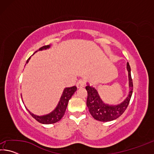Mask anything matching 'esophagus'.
I'll list each match as a JSON object with an SVG mask.
<instances>
[{
    "label": "esophagus",
    "mask_w": 154,
    "mask_h": 154,
    "mask_svg": "<svg viewBox=\"0 0 154 154\" xmlns=\"http://www.w3.org/2000/svg\"><path fill=\"white\" fill-rule=\"evenodd\" d=\"M84 85H85V82H84V81L82 79L79 80L77 83V88H82L84 87Z\"/></svg>",
    "instance_id": "obj_1"
}]
</instances>
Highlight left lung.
Listing matches in <instances>:
<instances>
[{
    "label": "left lung",
    "mask_w": 154,
    "mask_h": 154,
    "mask_svg": "<svg viewBox=\"0 0 154 154\" xmlns=\"http://www.w3.org/2000/svg\"><path fill=\"white\" fill-rule=\"evenodd\" d=\"M126 69L128 74V94L122 103L118 105H110V104L104 103L95 88L91 86L89 83H87V86L85 87V89L88 92L87 106L89 109L90 114L96 120L100 122H110L122 116L126 109L131 98L132 90H133L131 70H130L128 62H127Z\"/></svg>",
    "instance_id": "1"
}]
</instances>
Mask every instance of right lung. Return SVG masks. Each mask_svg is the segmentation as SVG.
Masks as SVG:
<instances>
[{
	"label": "right lung",
	"instance_id": "obj_1",
	"mask_svg": "<svg viewBox=\"0 0 154 154\" xmlns=\"http://www.w3.org/2000/svg\"><path fill=\"white\" fill-rule=\"evenodd\" d=\"M50 47H51V45L43 46L38 49V50L36 51L35 53L37 52L38 51L46 50V49H48L50 48ZM30 58L31 57H30V58L27 60L26 64L28 63ZM76 90H77L76 86L64 88L63 90V92H62V94L60 97V99L59 102L58 103V105L56 106V107L54 109L53 111L48 114L43 115V116H37V115H35L32 113V112H30L26 107V108L28 111L29 112V113L31 115V116H32L36 121L40 122V123L43 124H54L56 123V122L60 120L62 117L64 116V113L65 111H66V109L67 107L68 103H69V100L71 99L72 96L73 95V94L75 92V91ZM23 103H24V102H23Z\"/></svg>",
	"mask_w": 154,
	"mask_h": 154
}]
</instances>
